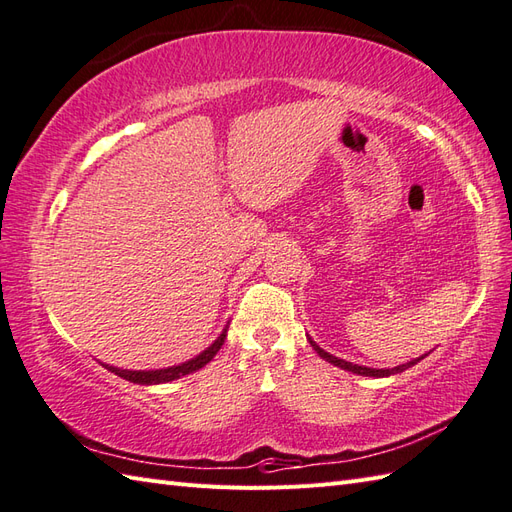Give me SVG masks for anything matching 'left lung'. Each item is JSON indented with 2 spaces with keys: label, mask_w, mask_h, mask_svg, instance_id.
<instances>
[{
  "label": "left lung",
  "mask_w": 512,
  "mask_h": 512,
  "mask_svg": "<svg viewBox=\"0 0 512 512\" xmlns=\"http://www.w3.org/2000/svg\"><path fill=\"white\" fill-rule=\"evenodd\" d=\"M310 344H312V347L316 349V353H318L320 358H323V360L331 362V364H334V366H340V368H344V371L358 373V375H364V377H388V375H395V373H403V371H406V368L414 366V364H417V362L421 360V358H417V360H412V362H408V364H401V366H395V368H368V366H358V364H353V362H344V360H338L336 355H329L327 351L320 349L314 340H310Z\"/></svg>",
  "instance_id": "left-lung-1"
}]
</instances>
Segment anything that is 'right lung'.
<instances>
[{
	"label": "right lung",
	"instance_id": "add662e5",
	"mask_svg": "<svg viewBox=\"0 0 512 512\" xmlns=\"http://www.w3.org/2000/svg\"><path fill=\"white\" fill-rule=\"evenodd\" d=\"M224 340H227V329L222 331L218 340L213 342L207 351H202L200 355H196L194 360H189L185 364H178V366H170V368H159V371H122V368H115V366H106V364L104 366L109 368L111 373H115L117 377H124L133 384H165V382H172V379L194 373V371H198V368L205 366L207 362H211L213 355L220 351Z\"/></svg>",
	"mask_w": 512,
	"mask_h": 512
}]
</instances>
